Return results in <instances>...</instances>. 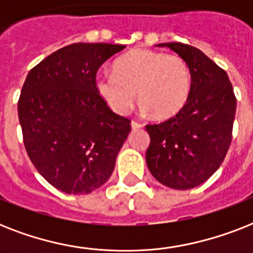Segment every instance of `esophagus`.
Returning a JSON list of instances; mask_svg holds the SVG:
<instances>
[{
  "instance_id": "obj_1",
  "label": "esophagus",
  "mask_w": 253,
  "mask_h": 253,
  "mask_svg": "<svg viewBox=\"0 0 253 253\" xmlns=\"http://www.w3.org/2000/svg\"><path fill=\"white\" fill-rule=\"evenodd\" d=\"M131 127H132L134 130H138V128H142L143 125L142 123L136 122V121H132V122H131Z\"/></svg>"
}]
</instances>
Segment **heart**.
<instances>
[{
  "mask_svg": "<svg viewBox=\"0 0 253 253\" xmlns=\"http://www.w3.org/2000/svg\"><path fill=\"white\" fill-rule=\"evenodd\" d=\"M101 98L119 114L130 110L136 98L144 111L158 119L176 117L188 102L192 77L186 61L154 49H134L118 59L114 69L97 73Z\"/></svg>",
  "mask_w": 253,
  "mask_h": 253,
  "instance_id": "1",
  "label": "heart"
}]
</instances>
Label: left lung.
Returning <instances> with one entry per match:
<instances>
[{
    "mask_svg": "<svg viewBox=\"0 0 253 253\" xmlns=\"http://www.w3.org/2000/svg\"><path fill=\"white\" fill-rule=\"evenodd\" d=\"M182 57L192 77L185 107L173 118L147 125L146 152L152 176L168 188L188 190L210 178L231 144L236 98L227 73L202 51L184 43H162Z\"/></svg>",
    "mask_w": 253,
    "mask_h": 253,
    "instance_id": "obj_1",
    "label": "left lung"
}]
</instances>
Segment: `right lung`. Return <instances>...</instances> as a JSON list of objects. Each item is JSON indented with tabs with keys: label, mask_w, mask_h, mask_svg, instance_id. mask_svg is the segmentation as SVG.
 I'll return each instance as SVG.
<instances>
[{
	"label": "right lung",
	"mask_w": 253,
	"mask_h": 253,
	"mask_svg": "<svg viewBox=\"0 0 253 253\" xmlns=\"http://www.w3.org/2000/svg\"><path fill=\"white\" fill-rule=\"evenodd\" d=\"M126 48L73 43L29 72L18 101L23 143L38 172L67 194H87L109 180L131 131L95 87L105 61Z\"/></svg>",
	"instance_id": "add662e5"
}]
</instances>
